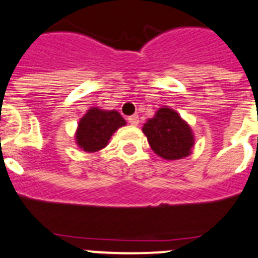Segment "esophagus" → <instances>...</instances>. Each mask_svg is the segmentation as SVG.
I'll return each instance as SVG.
<instances>
[{
  "instance_id": "obj_1",
  "label": "esophagus",
  "mask_w": 258,
  "mask_h": 258,
  "mask_svg": "<svg viewBox=\"0 0 258 258\" xmlns=\"http://www.w3.org/2000/svg\"><path fill=\"white\" fill-rule=\"evenodd\" d=\"M127 122L132 125H138V122H140V117H138V115H132L127 117Z\"/></svg>"
}]
</instances>
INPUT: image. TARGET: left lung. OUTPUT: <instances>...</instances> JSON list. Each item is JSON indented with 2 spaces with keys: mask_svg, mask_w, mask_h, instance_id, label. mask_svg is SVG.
Returning a JSON list of instances; mask_svg holds the SVG:
<instances>
[{
  "mask_svg": "<svg viewBox=\"0 0 258 258\" xmlns=\"http://www.w3.org/2000/svg\"><path fill=\"white\" fill-rule=\"evenodd\" d=\"M143 133L155 154L166 160H177L191 154L194 136L190 126L170 108H159L143 125Z\"/></svg>",
  "mask_w": 258,
  "mask_h": 258,
  "instance_id": "obj_1",
  "label": "left lung"
}]
</instances>
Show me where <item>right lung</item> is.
I'll use <instances>...</instances> for the list:
<instances>
[{"label":"right lung","mask_w":258,"mask_h":258,"mask_svg":"<svg viewBox=\"0 0 258 258\" xmlns=\"http://www.w3.org/2000/svg\"><path fill=\"white\" fill-rule=\"evenodd\" d=\"M125 120L117 111H104L99 108L89 109L79 122L76 142L86 152H95L106 147L109 138Z\"/></svg>","instance_id":"1"}]
</instances>
